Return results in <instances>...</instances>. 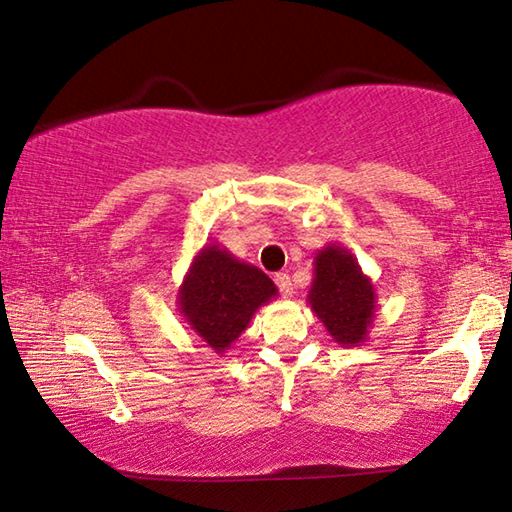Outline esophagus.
Instances as JSON below:
<instances>
[{
	"label": "esophagus",
	"instance_id": "obj_1",
	"mask_svg": "<svg viewBox=\"0 0 512 512\" xmlns=\"http://www.w3.org/2000/svg\"><path fill=\"white\" fill-rule=\"evenodd\" d=\"M275 284L279 288V293H282L284 297L293 295V282H290V277L286 273H277L275 275Z\"/></svg>",
	"mask_w": 512,
	"mask_h": 512
}]
</instances>
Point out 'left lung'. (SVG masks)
<instances>
[{"mask_svg": "<svg viewBox=\"0 0 512 512\" xmlns=\"http://www.w3.org/2000/svg\"><path fill=\"white\" fill-rule=\"evenodd\" d=\"M308 304L339 346H362L373 328L377 293L348 248L328 244L315 255Z\"/></svg>", "mask_w": 512, "mask_h": 512, "instance_id": "8db88e82", "label": "left lung"}]
</instances>
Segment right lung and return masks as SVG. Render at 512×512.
I'll return each mask as SVG.
<instances>
[{"label":"right lung","instance_id":"right-lung-1","mask_svg":"<svg viewBox=\"0 0 512 512\" xmlns=\"http://www.w3.org/2000/svg\"><path fill=\"white\" fill-rule=\"evenodd\" d=\"M273 297V279L215 242L199 248L190 262L177 293V308L190 330L210 350L224 355Z\"/></svg>","mask_w":512,"mask_h":512}]
</instances>
